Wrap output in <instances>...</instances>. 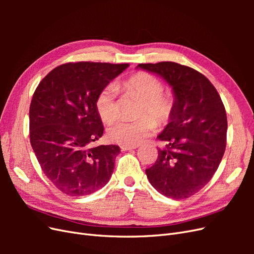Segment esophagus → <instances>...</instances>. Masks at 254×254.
Listing matches in <instances>:
<instances>
[{
    "label": "esophagus",
    "instance_id": "1",
    "mask_svg": "<svg viewBox=\"0 0 254 254\" xmlns=\"http://www.w3.org/2000/svg\"><path fill=\"white\" fill-rule=\"evenodd\" d=\"M139 147V145H121V148L123 150H131V149H136Z\"/></svg>",
    "mask_w": 254,
    "mask_h": 254
}]
</instances>
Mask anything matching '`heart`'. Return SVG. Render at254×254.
Segmentation results:
<instances>
[{
    "label": "heart",
    "instance_id": "1",
    "mask_svg": "<svg viewBox=\"0 0 254 254\" xmlns=\"http://www.w3.org/2000/svg\"><path fill=\"white\" fill-rule=\"evenodd\" d=\"M123 88L143 99L140 115L141 119L134 122L120 121L108 129L109 139L122 145H136L150 135L157 128V122L165 124L174 111V98L170 94H163V84L159 79L147 73H137L123 82ZM96 110L101 119L110 124L117 120L119 106L117 103V88L109 84L104 88L96 98ZM155 117V120L150 116Z\"/></svg>",
    "mask_w": 254,
    "mask_h": 254
}]
</instances>
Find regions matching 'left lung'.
Instances as JSON below:
<instances>
[{"instance_id":"obj_1","label":"left lung","mask_w":254,"mask_h":254,"mask_svg":"<svg viewBox=\"0 0 254 254\" xmlns=\"http://www.w3.org/2000/svg\"><path fill=\"white\" fill-rule=\"evenodd\" d=\"M172 87L174 111L157 137L164 148L145 171L160 194L180 200L200 190L217 171L227 139V114L216 89L194 68L171 61L140 64Z\"/></svg>"}]
</instances>
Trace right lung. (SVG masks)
<instances>
[{
  "instance_id": "obj_1",
  "label": "right lung",
  "mask_w": 254,
  "mask_h": 254,
  "mask_svg": "<svg viewBox=\"0 0 254 254\" xmlns=\"http://www.w3.org/2000/svg\"><path fill=\"white\" fill-rule=\"evenodd\" d=\"M128 64H61L41 80L29 107V136L44 175L63 193L90 195L109 182L118 145L91 144L103 135L96 98Z\"/></svg>"
}]
</instances>
